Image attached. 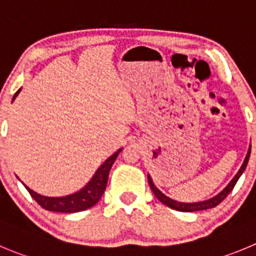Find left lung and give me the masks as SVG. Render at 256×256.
I'll return each instance as SVG.
<instances>
[{
	"mask_svg": "<svg viewBox=\"0 0 256 256\" xmlns=\"http://www.w3.org/2000/svg\"><path fill=\"white\" fill-rule=\"evenodd\" d=\"M250 152H252V144L249 146V150H248V153L246 156H245V160L244 162H242V167H240V170L238 171V174L234 176V178L228 182V186H226L222 191L218 192L216 196L211 197V198H208V200H204V201H197V202H181V201H176V200L166 196V194H163L160 190H158L157 187H156V184H153V180L150 174H147L148 184H150V190H152L153 194H154V196L160 200V202H162L163 205H166L168 206V208H174V210L182 211V212H194V211H201V210H208V208H215V206H218L220 202H222L226 198V196L232 191L234 186L236 184L238 180L240 178V176L244 174L245 168H246L248 162H249V158H250Z\"/></svg>",
	"mask_w": 256,
	"mask_h": 256,
	"instance_id": "obj_1",
	"label": "left lung"
}]
</instances>
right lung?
Listing matches in <instances>:
<instances>
[{"label": "right lung", "instance_id": "right-lung-1", "mask_svg": "<svg viewBox=\"0 0 256 256\" xmlns=\"http://www.w3.org/2000/svg\"><path fill=\"white\" fill-rule=\"evenodd\" d=\"M21 92V89H18L16 92V94L12 98V102L16 99V96H18V93ZM123 148H119L116 152H114L110 157L106 158L100 166L98 167V170L96 171V174H93V177L90 178V181L85 184L82 188H80L79 191L74 192L72 194H66V196H60V197H50V196H44V194H38V192L32 191L30 187L26 186L24 184V186L26 187L30 194L32 196V198L35 200L36 202L44 208L45 210L54 211V212H66V214H72V212H79V211L86 210L90 208L92 206H94L96 204H98L99 200L102 198L104 194V190H106V184H108V176L109 171H110L112 166H113L114 160H116L118 154L120 153V150Z\"/></svg>", "mask_w": 256, "mask_h": 256}]
</instances>
